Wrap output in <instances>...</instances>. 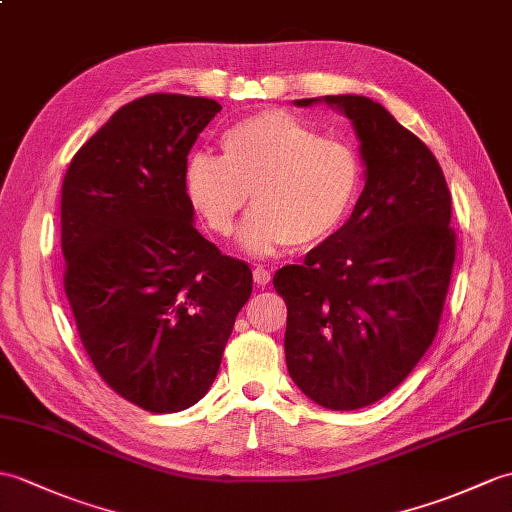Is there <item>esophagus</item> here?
Returning a JSON list of instances; mask_svg holds the SVG:
<instances>
[{
    "instance_id": "1",
    "label": "esophagus",
    "mask_w": 512,
    "mask_h": 512,
    "mask_svg": "<svg viewBox=\"0 0 512 512\" xmlns=\"http://www.w3.org/2000/svg\"><path fill=\"white\" fill-rule=\"evenodd\" d=\"M253 279L257 285H261V288H266V285L270 283V270L264 268V266H257L253 270Z\"/></svg>"
}]
</instances>
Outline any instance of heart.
I'll use <instances>...</instances> for the list:
<instances>
[{
  "mask_svg": "<svg viewBox=\"0 0 512 512\" xmlns=\"http://www.w3.org/2000/svg\"><path fill=\"white\" fill-rule=\"evenodd\" d=\"M222 154L196 152L187 161L185 189L207 227L229 237L253 202L242 240L255 253L281 244L312 251L334 235L362 192L358 150L288 111H261L220 137Z\"/></svg>",
  "mask_w": 512,
  "mask_h": 512,
  "instance_id": "b5f03b06",
  "label": "heart"
}]
</instances>
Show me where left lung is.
Returning <instances> with one entry per match:
<instances>
[{
	"mask_svg": "<svg viewBox=\"0 0 512 512\" xmlns=\"http://www.w3.org/2000/svg\"><path fill=\"white\" fill-rule=\"evenodd\" d=\"M360 137L366 185L351 218L277 270L288 305L285 362L307 397L329 410H358L386 397L419 364L441 323L456 231L451 194L432 150L382 104L325 95Z\"/></svg>",
	"mask_w": 512,
	"mask_h": 512,
	"instance_id": "1",
	"label": "left lung"
}]
</instances>
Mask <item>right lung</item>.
<instances>
[{
  "label": "right lung",
  "instance_id": "1",
  "mask_svg": "<svg viewBox=\"0 0 512 512\" xmlns=\"http://www.w3.org/2000/svg\"><path fill=\"white\" fill-rule=\"evenodd\" d=\"M222 106L150 93L71 159L61 194L65 294L109 388L154 414L207 395L235 316L253 292L246 261L194 227L187 154Z\"/></svg>",
  "mask_w": 512,
  "mask_h": 512
}]
</instances>
